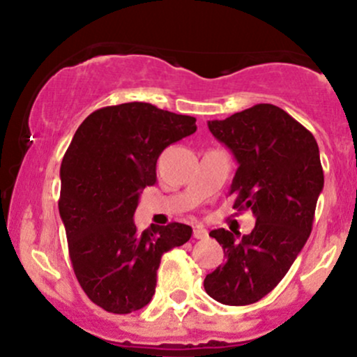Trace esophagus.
I'll list each match as a JSON object with an SVG mask.
<instances>
[{"instance_id": "34e87169", "label": "esophagus", "mask_w": 357, "mask_h": 357, "mask_svg": "<svg viewBox=\"0 0 357 357\" xmlns=\"http://www.w3.org/2000/svg\"><path fill=\"white\" fill-rule=\"evenodd\" d=\"M192 236H195L196 240H206L208 238V230L203 227H195V230H192Z\"/></svg>"}]
</instances>
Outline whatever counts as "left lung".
<instances>
[{
  "mask_svg": "<svg viewBox=\"0 0 357 357\" xmlns=\"http://www.w3.org/2000/svg\"><path fill=\"white\" fill-rule=\"evenodd\" d=\"M208 127L238 162L230 188L233 208L252 210L255 228L240 238L225 228L210 233L227 261L208 273L204 290L225 305L255 304L285 277L312 231L324 188L319 146L304 126L272 104Z\"/></svg>",
  "mask_w": 357,
  "mask_h": 357,
  "instance_id": "8db88e82",
  "label": "left lung"
}]
</instances>
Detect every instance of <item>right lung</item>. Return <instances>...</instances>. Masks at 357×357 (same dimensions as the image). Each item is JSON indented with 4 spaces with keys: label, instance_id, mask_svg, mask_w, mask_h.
<instances>
[{
    "label": "right lung",
    "instance_id": "add662e5",
    "mask_svg": "<svg viewBox=\"0 0 357 357\" xmlns=\"http://www.w3.org/2000/svg\"><path fill=\"white\" fill-rule=\"evenodd\" d=\"M196 119L146 102L102 107L82 122L60 166L59 211L77 280L96 305L130 314L153 298L161 257L191 238L169 223L137 231L139 196L159 154L191 136Z\"/></svg>",
    "mask_w": 357,
    "mask_h": 357
}]
</instances>
